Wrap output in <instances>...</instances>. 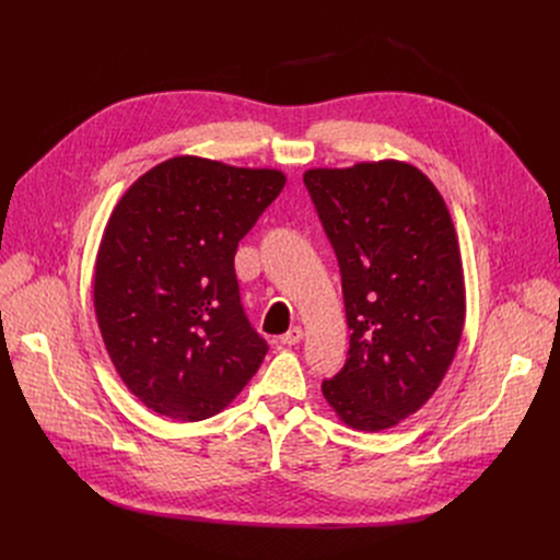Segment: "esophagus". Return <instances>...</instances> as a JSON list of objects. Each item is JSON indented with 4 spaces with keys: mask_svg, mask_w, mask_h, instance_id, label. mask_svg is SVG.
<instances>
[{
    "mask_svg": "<svg viewBox=\"0 0 560 560\" xmlns=\"http://www.w3.org/2000/svg\"><path fill=\"white\" fill-rule=\"evenodd\" d=\"M302 338H304L302 327H292L288 334H283V336H281V342H283V345H300V342H302Z\"/></svg>",
    "mask_w": 560,
    "mask_h": 560,
    "instance_id": "34e87169",
    "label": "esophagus"
}]
</instances>
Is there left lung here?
<instances>
[{"label":"left lung","mask_w":560,"mask_h":560,"mask_svg":"<svg viewBox=\"0 0 560 560\" xmlns=\"http://www.w3.org/2000/svg\"><path fill=\"white\" fill-rule=\"evenodd\" d=\"M342 275L349 351L322 395L351 429L420 410L450 370L465 322L458 238L429 176L401 161L304 174Z\"/></svg>","instance_id":"left-lung-1"}]
</instances>
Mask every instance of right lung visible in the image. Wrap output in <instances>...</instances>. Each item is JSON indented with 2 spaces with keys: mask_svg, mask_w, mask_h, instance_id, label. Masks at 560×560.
I'll list each match as a JSON object with an SVG mask.
<instances>
[{
  "mask_svg": "<svg viewBox=\"0 0 560 560\" xmlns=\"http://www.w3.org/2000/svg\"><path fill=\"white\" fill-rule=\"evenodd\" d=\"M283 186L279 170L174 156L113 209L95 262L97 325L117 374L154 413H220L268 354L233 256Z\"/></svg>",
  "mask_w": 560,
  "mask_h": 560,
  "instance_id": "add662e5",
  "label": "right lung"
}]
</instances>
